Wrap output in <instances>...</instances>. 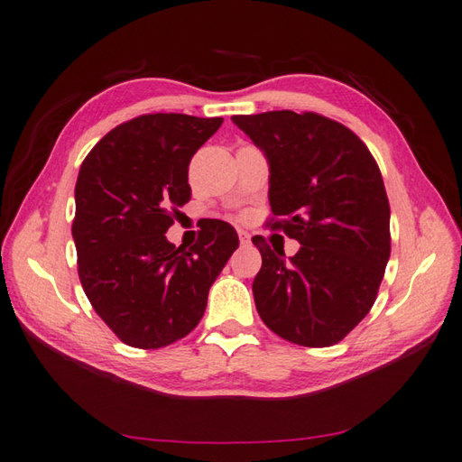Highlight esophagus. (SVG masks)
I'll return each mask as SVG.
<instances>
[{
	"label": "esophagus",
	"instance_id": "esophagus-1",
	"mask_svg": "<svg viewBox=\"0 0 462 462\" xmlns=\"http://www.w3.org/2000/svg\"><path fill=\"white\" fill-rule=\"evenodd\" d=\"M239 241H241V245H251V233L239 229Z\"/></svg>",
	"mask_w": 462,
	"mask_h": 462
}]
</instances>
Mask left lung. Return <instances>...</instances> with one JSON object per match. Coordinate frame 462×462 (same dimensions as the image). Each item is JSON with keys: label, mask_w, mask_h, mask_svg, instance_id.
<instances>
[{"label": "left lung", "mask_w": 462, "mask_h": 462, "mask_svg": "<svg viewBox=\"0 0 462 462\" xmlns=\"http://www.w3.org/2000/svg\"><path fill=\"white\" fill-rule=\"evenodd\" d=\"M269 162V223L300 243L294 257L253 237L263 322L309 347L337 344L370 312L392 251L389 201L374 156L340 122L273 110L231 118Z\"/></svg>", "instance_id": "obj_1"}]
</instances>
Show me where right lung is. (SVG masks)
I'll return each instance as SVG.
<instances>
[{"mask_svg":"<svg viewBox=\"0 0 462 462\" xmlns=\"http://www.w3.org/2000/svg\"><path fill=\"white\" fill-rule=\"evenodd\" d=\"M223 118L144 115L110 130L80 166L73 221L79 279L122 342L156 350L201 320L239 237L215 221L189 251L166 239L191 198L188 166Z\"/></svg>","mask_w":462,"mask_h":462,"instance_id":"right-lung-1","label":"right lung"}]
</instances>
